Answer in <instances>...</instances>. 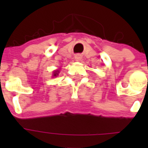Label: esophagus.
Wrapping results in <instances>:
<instances>
[{
	"label": "esophagus",
	"instance_id": "obj_1",
	"mask_svg": "<svg viewBox=\"0 0 148 148\" xmlns=\"http://www.w3.org/2000/svg\"><path fill=\"white\" fill-rule=\"evenodd\" d=\"M75 58V59H76V61H79V60L81 59V57L79 56H76Z\"/></svg>",
	"mask_w": 148,
	"mask_h": 148
}]
</instances>
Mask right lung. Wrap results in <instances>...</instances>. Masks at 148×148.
I'll return each mask as SVG.
<instances>
[{
	"label": "right lung",
	"instance_id": "right-lung-1",
	"mask_svg": "<svg viewBox=\"0 0 148 148\" xmlns=\"http://www.w3.org/2000/svg\"><path fill=\"white\" fill-rule=\"evenodd\" d=\"M58 75V73H57V71L55 72V73H54V76H56V75Z\"/></svg>",
	"mask_w": 148,
	"mask_h": 148
}]
</instances>
